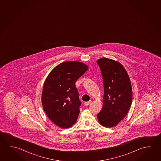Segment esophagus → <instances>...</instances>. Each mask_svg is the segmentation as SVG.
I'll return each instance as SVG.
<instances>
[{
	"label": "esophagus",
	"mask_w": 161,
	"mask_h": 161,
	"mask_svg": "<svg viewBox=\"0 0 161 161\" xmlns=\"http://www.w3.org/2000/svg\"><path fill=\"white\" fill-rule=\"evenodd\" d=\"M92 102V101H89V102H85V105L86 106H89L90 104Z\"/></svg>",
	"instance_id": "esophagus-1"
}]
</instances>
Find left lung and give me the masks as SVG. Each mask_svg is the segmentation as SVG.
<instances>
[{"label":"left lung","mask_w":161,"mask_h":161,"mask_svg":"<svg viewBox=\"0 0 161 161\" xmlns=\"http://www.w3.org/2000/svg\"><path fill=\"white\" fill-rule=\"evenodd\" d=\"M103 77V107L97 114L98 121L103 126L112 127L126 116L132 99L130 80L126 69L117 61L100 58L97 61Z\"/></svg>","instance_id":"left-lung-1"}]
</instances>
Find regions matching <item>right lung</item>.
I'll return each instance as SVG.
<instances>
[{
	"label": "right lung",
	"instance_id": "right-lung-1",
	"mask_svg": "<svg viewBox=\"0 0 161 161\" xmlns=\"http://www.w3.org/2000/svg\"><path fill=\"white\" fill-rule=\"evenodd\" d=\"M88 69L85 64L64 62L50 72L42 89V107L48 118L63 129L76 122L81 104L75 83Z\"/></svg>",
	"mask_w": 161,
	"mask_h": 161
}]
</instances>
